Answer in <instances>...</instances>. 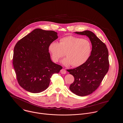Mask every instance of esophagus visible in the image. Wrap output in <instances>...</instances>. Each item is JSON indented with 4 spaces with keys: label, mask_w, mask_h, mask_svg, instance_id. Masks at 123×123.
I'll list each match as a JSON object with an SVG mask.
<instances>
[{
    "label": "esophagus",
    "mask_w": 123,
    "mask_h": 123,
    "mask_svg": "<svg viewBox=\"0 0 123 123\" xmlns=\"http://www.w3.org/2000/svg\"><path fill=\"white\" fill-rule=\"evenodd\" d=\"M60 72H61V73H62V74H66V70H65V69H62L61 71H60Z\"/></svg>",
    "instance_id": "obj_1"
}]
</instances>
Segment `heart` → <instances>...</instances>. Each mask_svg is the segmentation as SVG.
<instances>
[{
	"instance_id": "obj_1",
	"label": "heart",
	"mask_w": 123,
	"mask_h": 123,
	"mask_svg": "<svg viewBox=\"0 0 123 123\" xmlns=\"http://www.w3.org/2000/svg\"><path fill=\"white\" fill-rule=\"evenodd\" d=\"M91 49V43L88 40L71 35L62 38L60 43L53 42L48 47L54 62H58L65 53L66 58L62 61V64L67 66L71 65L74 67H79L87 61Z\"/></svg>"
}]
</instances>
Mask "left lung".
I'll return each instance as SVG.
<instances>
[{"label":"left lung","instance_id":"obj_1","mask_svg":"<svg viewBox=\"0 0 123 123\" xmlns=\"http://www.w3.org/2000/svg\"><path fill=\"white\" fill-rule=\"evenodd\" d=\"M75 33L87 36L92 46L91 55L84 64L67 70L74 78L70 90L78 96H85L98 88L107 73L109 66L108 51L105 44L93 32L86 30Z\"/></svg>","mask_w":123,"mask_h":123}]
</instances>
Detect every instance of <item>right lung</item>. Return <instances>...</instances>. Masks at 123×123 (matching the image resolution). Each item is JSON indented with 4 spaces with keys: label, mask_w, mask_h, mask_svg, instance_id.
<instances>
[{
    "label": "right lung",
    "mask_w": 123,
    "mask_h": 123,
    "mask_svg": "<svg viewBox=\"0 0 123 123\" xmlns=\"http://www.w3.org/2000/svg\"><path fill=\"white\" fill-rule=\"evenodd\" d=\"M58 37L56 32L38 28L16 43L13 64L18 83L26 91L33 93L44 91L53 74L62 69L51 61L48 50L49 44Z\"/></svg>",
    "instance_id": "obj_1"
}]
</instances>
